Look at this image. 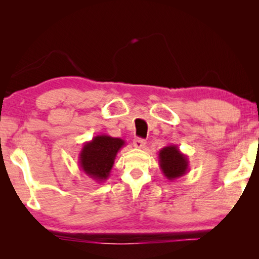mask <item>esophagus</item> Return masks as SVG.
I'll return each instance as SVG.
<instances>
[{
	"label": "esophagus",
	"instance_id": "obj_1",
	"mask_svg": "<svg viewBox=\"0 0 259 259\" xmlns=\"http://www.w3.org/2000/svg\"><path fill=\"white\" fill-rule=\"evenodd\" d=\"M146 145V140L142 138H135L134 139V146L136 148H144Z\"/></svg>",
	"mask_w": 259,
	"mask_h": 259
}]
</instances>
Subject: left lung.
I'll list each match as a JSON object with an SVG mask.
<instances>
[{
    "mask_svg": "<svg viewBox=\"0 0 259 259\" xmlns=\"http://www.w3.org/2000/svg\"><path fill=\"white\" fill-rule=\"evenodd\" d=\"M159 163L166 179L175 181L188 171L190 162L187 156L179 151L177 145H169L159 152Z\"/></svg>",
    "mask_w": 259,
    "mask_h": 259,
    "instance_id": "1",
    "label": "left lung"
}]
</instances>
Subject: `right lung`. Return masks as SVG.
<instances>
[{
    "instance_id": "add662e5",
    "label": "right lung",
    "mask_w": 259,
    "mask_h": 259,
    "mask_svg": "<svg viewBox=\"0 0 259 259\" xmlns=\"http://www.w3.org/2000/svg\"><path fill=\"white\" fill-rule=\"evenodd\" d=\"M125 142L107 135H98L84 143L78 155V165L94 181L102 183L108 178L114 161Z\"/></svg>"
}]
</instances>
